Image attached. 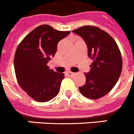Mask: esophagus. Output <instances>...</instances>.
Returning <instances> with one entry per match:
<instances>
[{
    "label": "esophagus",
    "mask_w": 134,
    "mask_h": 134,
    "mask_svg": "<svg viewBox=\"0 0 134 134\" xmlns=\"http://www.w3.org/2000/svg\"><path fill=\"white\" fill-rule=\"evenodd\" d=\"M66 75H68V76H72L73 75H75V73L72 72H66Z\"/></svg>",
    "instance_id": "esophagus-1"
}]
</instances>
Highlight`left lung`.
Returning <instances> with one entry per match:
<instances>
[{
    "label": "left lung",
    "mask_w": 134,
    "mask_h": 134,
    "mask_svg": "<svg viewBox=\"0 0 134 134\" xmlns=\"http://www.w3.org/2000/svg\"><path fill=\"white\" fill-rule=\"evenodd\" d=\"M72 32L83 38L93 59L90 72L85 73V84L79 87L82 95L97 100L111 91L122 71V56L118 45L109 34L96 26H84Z\"/></svg>",
    "instance_id": "1"
}]
</instances>
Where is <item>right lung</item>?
Listing matches in <instances>:
<instances>
[{
	"label": "right lung",
	"mask_w": 134,
	"mask_h": 134,
	"mask_svg": "<svg viewBox=\"0 0 134 134\" xmlns=\"http://www.w3.org/2000/svg\"><path fill=\"white\" fill-rule=\"evenodd\" d=\"M70 32L41 25L26 35L17 47L16 78L21 89L35 101H49L59 93L64 74L49 69L47 63L55 54L58 42Z\"/></svg>",
	"instance_id": "obj_1"
}]
</instances>
